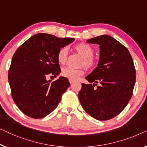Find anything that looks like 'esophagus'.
I'll use <instances>...</instances> for the list:
<instances>
[{
  "mask_svg": "<svg viewBox=\"0 0 147 147\" xmlns=\"http://www.w3.org/2000/svg\"><path fill=\"white\" fill-rule=\"evenodd\" d=\"M69 82H70V83H71V84H73V83L74 82V81H73V80H69Z\"/></svg>",
  "mask_w": 147,
  "mask_h": 147,
  "instance_id": "esophagus-1",
  "label": "esophagus"
}]
</instances>
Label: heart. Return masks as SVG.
<instances>
[{"mask_svg": "<svg viewBox=\"0 0 147 147\" xmlns=\"http://www.w3.org/2000/svg\"><path fill=\"white\" fill-rule=\"evenodd\" d=\"M74 49L82 57V65H84L88 69L93 68L95 65V60L93 58L94 49L90 45L85 43H80L74 45ZM68 51L66 47H62L59 50L57 55V59L61 65H64L67 59ZM84 74L82 69H73L71 68H65L61 71V74L64 77L73 81L77 80L80 76Z\"/></svg>", "mask_w": 147, "mask_h": 147, "instance_id": "heart-1", "label": "heart"}]
</instances>
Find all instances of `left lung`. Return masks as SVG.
<instances>
[{
  "label": "left lung",
  "instance_id": "8db88e82",
  "mask_svg": "<svg viewBox=\"0 0 147 147\" xmlns=\"http://www.w3.org/2000/svg\"><path fill=\"white\" fill-rule=\"evenodd\" d=\"M87 42L100 45V59L98 67L86 76L93 84H82L78 98L92 117L100 121L112 119L132 96L136 79L133 60L129 50L109 36L95 37Z\"/></svg>",
  "mask_w": 147,
  "mask_h": 147
}]
</instances>
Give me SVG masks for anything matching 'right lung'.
I'll return each mask as SVG.
<instances>
[{
    "instance_id": "1",
    "label": "right lung",
    "mask_w": 147,
    "mask_h": 147,
    "mask_svg": "<svg viewBox=\"0 0 147 147\" xmlns=\"http://www.w3.org/2000/svg\"><path fill=\"white\" fill-rule=\"evenodd\" d=\"M74 41V38L61 39L40 33L17 49L8 71V82L13 100L25 115L40 119L58 106L70 83L63 76L53 82L46 76L60 74L57 55L61 48Z\"/></svg>"
}]
</instances>
